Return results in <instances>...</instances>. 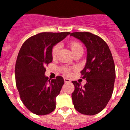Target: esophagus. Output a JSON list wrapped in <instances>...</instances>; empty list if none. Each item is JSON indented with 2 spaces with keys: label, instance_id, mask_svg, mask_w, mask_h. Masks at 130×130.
Here are the masks:
<instances>
[{
  "label": "esophagus",
  "instance_id": "obj_1",
  "mask_svg": "<svg viewBox=\"0 0 130 130\" xmlns=\"http://www.w3.org/2000/svg\"><path fill=\"white\" fill-rule=\"evenodd\" d=\"M64 82H65V83H70L71 81L70 79L67 78V77H64Z\"/></svg>",
  "mask_w": 130,
  "mask_h": 130
}]
</instances>
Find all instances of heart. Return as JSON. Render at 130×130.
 <instances>
[{
	"label": "heart",
	"instance_id": "b5f03b06",
	"mask_svg": "<svg viewBox=\"0 0 130 130\" xmlns=\"http://www.w3.org/2000/svg\"><path fill=\"white\" fill-rule=\"evenodd\" d=\"M59 48H60L59 44H57L55 46H54V47H53V49H52V56H53V58H55V57L56 56L57 53H58ZM71 50H72L73 54L78 51H83L82 45L80 44L79 43H78V42H72L71 44ZM61 71H62L63 73L66 74H69L70 73V70L67 67L61 68Z\"/></svg>",
	"mask_w": 130,
	"mask_h": 130
}]
</instances>
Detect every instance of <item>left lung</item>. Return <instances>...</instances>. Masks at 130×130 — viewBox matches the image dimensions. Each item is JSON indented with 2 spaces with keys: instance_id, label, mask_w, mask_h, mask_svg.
<instances>
[{
  "instance_id": "left-lung-1",
  "label": "left lung",
  "mask_w": 130,
  "mask_h": 130,
  "mask_svg": "<svg viewBox=\"0 0 130 130\" xmlns=\"http://www.w3.org/2000/svg\"><path fill=\"white\" fill-rule=\"evenodd\" d=\"M71 36L82 41L87 48V62L81 71L87 83L72 81L75 87L72 99L75 109L87 116H94L103 110L112 95L116 68L107 43L97 35L88 32H75Z\"/></svg>"
}]
</instances>
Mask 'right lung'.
<instances>
[{"instance_id": "add662e5", "label": "right lung", "mask_w": 130, "mask_h": 130, "mask_svg": "<svg viewBox=\"0 0 130 130\" xmlns=\"http://www.w3.org/2000/svg\"><path fill=\"white\" fill-rule=\"evenodd\" d=\"M71 32H41L31 36L21 47L15 64V80L21 101L29 111L38 116L51 113L64 79H48L45 65L52 62L53 46Z\"/></svg>"}]
</instances>
